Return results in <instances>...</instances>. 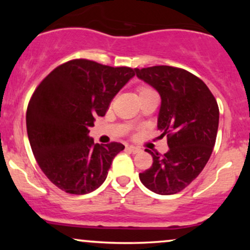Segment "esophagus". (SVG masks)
<instances>
[{
	"label": "esophagus",
	"instance_id": "1",
	"mask_svg": "<svg viewBox=\"0 0 250 250\" xmlns=\"http://www.w3.org/2000/svg\"><path fill=\"white\" fill-rule=\"evenodd\" d=\"M127 150L130 151V153H133V154H136V153H139L141 149H140L139 147H135V146H128Z\"/></svg>",
	"mask_w": 250,
	"mask_h": 250
}]
</instances>
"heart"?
Instances as JSON below:
<instances>
[{"label":"heart","instance_id":"b5f03b06","mask_svg":"<svg viewBox=\"0 0 250 250\" xmlns=\"http://www.w3.org/2000/svg\"><path fill=\"white\" fill-rule=\"evenodd\" d=\"M153 89L147 87V85H141L139 89H137V93H139V97L140 96H143L146 95V94H149V93H153Z\"/></svg>","mask_w":250,"mask_h":250}]
</instances>
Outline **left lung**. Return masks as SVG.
<instances>
[{"mask_svg": "<svg viewBox=\"0 0 250 250\" xmlns=\"http://www.w3.org/2000/svg\"><path fill=\"white\" fill-rule=\"evenodd\" d=\"M135 73L161 96L157 128L169 147L165 155L147 149L153 165L140 180L156 194H176L199 176L213 153L219 105L206 83L185 69L154 65Z\"/></svg>", "mask_w": 250, "mask_h": 250, "instance_id": "obj_1", "label": "left lung"}]
</instances>
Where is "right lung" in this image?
I'll return each mask as SVG.
<instances>
[{
    "mask_svg": "<svg viewBox=\"0 0 250 250\" xmlns=\"http://www.w3.org/2000/svg\"><path fill=\"white\" fill-rule=\"evenodd\" d=\"M134 75L129 67L76 59L55 68L35 89L25 116L28 139L37 165L57 188L83 195L107 179L125 146L95 145L89 128Z\"/></svg>",
    "mask_w": 250,
    "mask_h": 250,
    "instance_id": "add662e5",
    "label": "right lung"
}]
</instances>
